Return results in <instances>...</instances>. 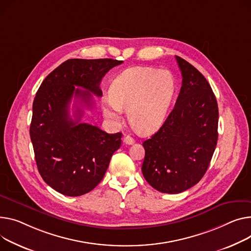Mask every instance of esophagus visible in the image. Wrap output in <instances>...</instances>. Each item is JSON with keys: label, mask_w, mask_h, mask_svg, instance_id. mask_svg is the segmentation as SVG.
Returning <instances> with one entry per match:
<instances>
[{"label": "esophagus", "mask_w": 251, "mask_h": 251, "mask_svg": "<svg viewBox=\"0 0 251 251\" xmlns=\"http://www.w3.org/2000/svg\"><path fill=\"white\" fill-rule=\"evenodd\" d=\"M123 143H124V144H127V145H132L133 143H134V139H133L131 136L127 135V136L124 137Z\"/></svg>", "instance_id": "obj_1"}]
</instances>
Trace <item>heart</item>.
<instances>
[{
	"label": "heart",
	"mask_w": 251,
	"mask_h": 251,
	"mask_svg": "<svg viewBox=\"0 0 251 251\" xmlns=\"http://www.w3.org/2000/svg\"><path fill=\"white\" fill-rule=\"evenodd\" d=\"M176 89V78L169 71L149 66L128 69L111 83L110 100L103 102L104 115L119 122L122 111H127L133 130L149 134L164 121Z\"/></svg>",
	"instance_id": "b5f03b06"
}]
</instances>
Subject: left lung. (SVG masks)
<instances>
[{
    "label": "left lung",
    "instance_id": "left-lung-1",
    "mask_svg": "<svg viewBox=\"0 0 251 251\" xmlns=\"http://www.w3.org/2000/svg\"><path fill=\"white\" fill-rule=\"evenodd\" d=\"M181 88L176 105L159 130L143 142L142 174L161 193L178 194L206 174L218 140V105L205 76L176 56Z\"/></svg>",
    "mask_w": 251,
    "mask_h": 251
}]
</instances>
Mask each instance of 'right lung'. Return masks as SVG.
I'll return each instance as SVG.
<instances>
[{
	"label": "right lung",
	"mask_w": 251,
	"mask_h": 251,
	"mask_svg": "<svg viewBox=\"0 0 251 251\" xmlns=\"http://www.w3.org/2000/svg\"><path fill=\"white\" fill-rule=\"evenodd\" d=\"M122 62L111 58L69 59L45 77L36 93L30 138L37 169L47 185L62 195L77 197L95 189L113 153L121 146V132L109 134L97 126L80 123V108L73 120L70 104L75 97L92 108V94L102 97V78Z\"/></svg>",
	"instance_id": "obj_1"
}]
</instances>
